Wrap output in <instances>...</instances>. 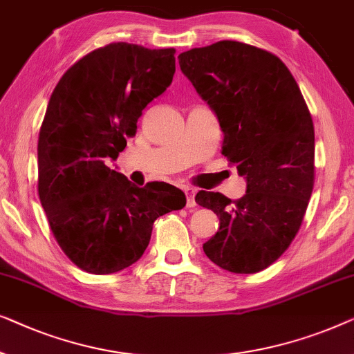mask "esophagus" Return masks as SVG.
Returning <instances> with one entry per match:
<instances>
[{
    "label": "esophagus",
    "mask_w": 354,
    "mask_h": 354,
    "mask_svg": "<svg viewBox=\"0 0 354 354\" xmlns=\"http://www.w3.org/2000/svg\"><path fill=\"white\" fill-rule=\"evenodd\" d=\"M184 194H186V198H187L186 205H187L189 208L196 207V189L186 186V187H184Z\"/></svg>",
    "instance_id": "obj_1"
}]
</instances>
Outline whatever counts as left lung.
I'll return each mask as SVG.
<instances>
[{"label":"left lung","mask_w":354,"mask_h":354,"mask_svg":"<svg viewBox=\"0 0 354 354\" xmlns=\"http://www.w3.org/2000/svg\"><path fill=\"white\" fill-rule=\"evenodd\" d=\"M225 133L221 153L247 179L231 201L198 191L196 202L220 218L203 252L223 270L253 274L287 250L315 186V127L300 88L281 59L223 39L178 56Z\"/></svg>","instance_id":"8db88e82"}]
</instances>
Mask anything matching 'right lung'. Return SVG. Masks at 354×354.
I'll use <instances>...</instances> for the list:
<instances>
[{
    "instance_id": "right-lung-1",
    "label": "right lung",
    "mask_w": 354,
    "mask_h": 354,
    "mask_svg": "<svg viewBox=\"0 0 354 354\" xmlns=\"http://www.w3.org/2000/svg\"><path fill=\"white\" fill-rule=\"evenodd\" d=\"M175 49L111 43L64 73L38 136V196L59 247L80 270L112 274L149 245L153 221L186 205L168 183L134 186L107 167L149 102L170 86Z\"/></svg>"
}]
</instances>
